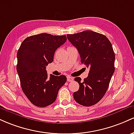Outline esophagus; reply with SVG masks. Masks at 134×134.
Segmentation results:
<instances>
[{
  "instance_id": "1",
  "label": "esophagus",
  "mask_w": 134,
  "mask_h": 134,
  "mask_svg": "<svg viewBox=\"0 0 134 134\" xmlns=\"http://www.w3.org/2000/svg\"><path fill=\"white\" fill-rule=\"evenodd\" d=\"M73 80V78L71 77V76H67V81L68 82H72Z\"/></svg>"
}]
</instances>
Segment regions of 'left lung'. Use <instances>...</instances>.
I'll list each match as a JSON object with an SVG mask.
<instances>
[{
  "mask_svg": "<svg viewBox=\"0 0 134 134\" xmlns=\"http://www.w3.org/2000/svg\"><path fill=\"white\" fill-rule=\"evenodd\" d=\"M67 38L77 49L81 63L89 68L83 82L81 78H75L80 87L73 93V97L80 104L91 106L104 97L115 71L112 45L106 36L91 30L67 35Z\"/></svg>",
  "mask_w": 134,
  "mask_h": 134,
  "instance_id": "obj_1",
  "label": "left lung"
}]
</instances>
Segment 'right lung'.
<instances>
[{
    "label": "right lung",
    "mask_w": 134,
    "mask_h": 134,
    "mask_svg": "<svg viewBox=\"0 0 134 134\" xmlns=\"http://www.w3.org/2000/svg\"><path fill=\"white\" fill-rule=\"evenodd\" d=\"M66 35L40 34L27 37L17 53L16 69L24 94L33 104L46 107L55 101L66 82L64 75L48 77L46 66L53 61L55 51L66 41Z\"/></svg>",
    "instance_id": "add662e5"
}]
</instances>
